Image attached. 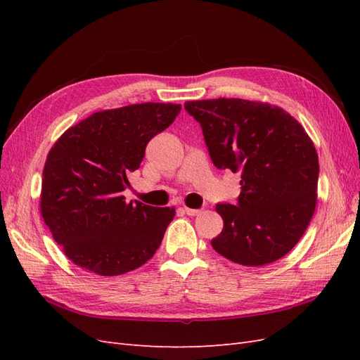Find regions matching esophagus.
<instances>
[{
	"label": "esophagus",
	"mask_w": 360,
	"mask_h": 360,
	"mask_svg": "<svg viewBox=\"0 0 360 360\" xmlns=\"http://www.w3.org/2000/svg\"><path fill=\"white\" fill-rule=\"evenodd\" d=\"M183 212L186 213L188 216H197L201 213L200 209H189V207H183Z\"/></svg>",
	"instance_id": "1"
}]
</instances>
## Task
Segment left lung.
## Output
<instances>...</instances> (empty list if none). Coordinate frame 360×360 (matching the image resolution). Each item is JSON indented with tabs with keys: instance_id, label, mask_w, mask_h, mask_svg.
I'll use <instances>...</instances> for the list:
<instances>
[{
	"instance_id": "1",
	"label": "left lung",
	"mask_w": 360,
	"mask_h": 360,
	"mask_svg": "<svg viewBox=\"0 0 360 360\" xmlns=\"http://www.w3.org/2000/svg\"><path fill=\"white\" fill-rule=\"evenodd\" d=\"M202 129L216 168L240 172L237 204H217V254L243 266H264L288 254L317 202L319 156L304 129L282 108L243 99L184 103Z\"/></svg>"
}]
</instances>
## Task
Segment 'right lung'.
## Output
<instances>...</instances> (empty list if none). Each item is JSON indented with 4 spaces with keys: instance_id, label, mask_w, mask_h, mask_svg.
Here are the masks:
<instances>
[{
    "instance_id": "1",
    "label": "right lung",
    "mask_w": 360,
    "mask_h": 360,
    "mask_svg": "<svg viewBox=\"0 0 360 360\" xmlns=\"http://www.w3.org/2000/svg\"><path fill=\"white\" fill-rule=\"evenodd\" d=\"M180 110V105L148 102L94 112L53 144L43 168L40 210L76 266L118 276L155 255L176 212L126 202L123 191L148 141Z\"/></svg>"
}]
</instances>
